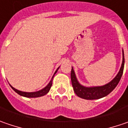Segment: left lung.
Instances as JSON below:
<instances>
[{"label": "left lung", "instance_id": "obj_1", "mask_svg": "<svg viewBox=\"0 0 128 128\" xmlns=\"http://www.w3.org/2000/svg\"><path fill=\"white\" fill-rule=\"evenodd\" d=\"M124 65V51L122 50V62L121 67L120 69V71L117 73L116 77L110 81L107 84L102 86H93V87H86L82 86L76 78L74 71L73 68L72 67L71 70V80L72 85L73 87L74 91L76 95L81 98L87 100H94V99H98L102 98L103 97L106 96L109 94L117 86L120 80L121 79V77L123 73Z\"/></svg>", "mask_w": 128, "mask_h": 128}]
</instances>
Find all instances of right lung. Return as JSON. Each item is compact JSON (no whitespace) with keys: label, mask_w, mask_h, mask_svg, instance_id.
<instances>
[{"label":"right lung","mask_w":128,"mask_h":128,"mask_svg":"<svg viewBox=\"0 0 128 128\" xmlns=\"http://www.w3.org/2000/svg\"><path fill=\"white\" fill-rule=\"evenodd\" d=\"M58 68H59V67H58ZM58 68L56 70L54 74V76L52 77V78L50 80V81L49 82L48 84L44 88H42V89L38 90V91H35V92H24V91H21V90H19L14 88L12 87L11 85H10V86L12 87V89H13L16 93H17L19 95L22 96L26 97V98H38V97H40V96H45L46 94H47L49 92V90H50V88H51V86H52L53 78H54L55 74H56L57 72V71H58Z\"/></svg>","instance_id":"add662e5"}]
</instances>
